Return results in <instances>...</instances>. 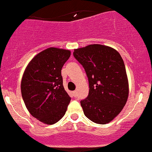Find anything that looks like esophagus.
<instances>
[{
  "mask_svg": "<svg viewBox=\"0 0 152 152\" xmlns=\"http://www.w3.org/2000/svg\"><path fill=\"white\" fill-rule=\"evenodd\" d=\"M72 93H73V96H76V91H73Z\"/></svg>",
  "mask_w": 152,
  "mask_h": 152,
  "instance_id": "esophagus-1",
  "label": "esophagus"
}]
</instances>
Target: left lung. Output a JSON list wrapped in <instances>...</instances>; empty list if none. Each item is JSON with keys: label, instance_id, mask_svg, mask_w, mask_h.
Returning <instances> with one entry per match:
<instances>
[{"label": "left lung", "instance_id": "obj_1", "mask_svg": "<svg viewBox=\"0 0 152 152\" xmlns=\"http://www.w3.org/2000/svg\"><path fill=\"white\" fill-rule=\"evenodd\" d=\"M73 56L85 68L89 95L81 102L87 118L99 124L110 123L127 102L129 82L123 59L113 48L92 44L74 49Z\"/></svg>", "mask_w": 152, "mask_h": 152}]
</instances>
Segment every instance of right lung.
Segmentation results:
<instances>
[{"mask_svg":"<svg viewBox=\"0 0 152 152\" xmlns=\"http://www.w3.org/2000/svg\"><path fill=\"white\" fill-rule=\"evenodd\" d=\"M70 50L50 47L35 55L21 80V94L28 111L42 123L51 125L64 115L70 97L62 84L61 70Z\"/></svg>","mask_w":152,"mask_h":152,"instance_id":"right-lung-1","label":"right lung"}]
</instances>
